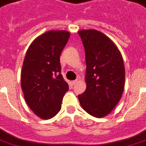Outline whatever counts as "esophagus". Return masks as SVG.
I'll list each match as a JSON object with an SVG mask.
<instances>
[{
  "instance_id": "34e87169",
  "label": "esophagus",
  "mask_w": 146,
  "mask_h": 146,
  "mask_svg": "<svg viewBox=\"0 0 146 146\" xmlns=\"http://www.w3.org/2000/svg\"><path fill=\"white\" fill-rule=\"evenodd\" d=\"M78 82V80L77 79V80H74V81H73L71 83H72V85H73V86H74L75 84H77Z\"/></svg>"
}]
</instances>
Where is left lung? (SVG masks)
Wrapping results in <instances>:
<instances>
[{
    "mask_svg": "<svg viewBox=\"0 0 146 146\" xmlns=\"http://www.w3.org/2000/svg\"><path fill=\"white\" fill-rule=\"evenodd\" d=\"M86 53L85 92L78 95L82 108L90 115L102 118L113 110L124 88L125 69L115 44L96 30L79 31Z\"/></svg>",
    "mask_w": 146,
    "mask_h": 146,
    "instance_id": "obj_1",
    "label": "left lung"
}]
</instances>
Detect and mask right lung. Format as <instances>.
<instances>
[{"label": "right lung", "mask_w": 146, "mask_h": 146, "mask_svg": "<svg viewBox=\"0 0 146 146\" xmlns=\"http://www.w3.org/2000/svg\"><path fill=\"white\" fill-rule=\"evenodd\" d=\"M70 34L50 31L38 36L28 48L21 73L26 102L38 117L48 119L60 111L68 85L60 73V54Z\"/></svg>", "instance_id": "add662e5"}]
</instances>
